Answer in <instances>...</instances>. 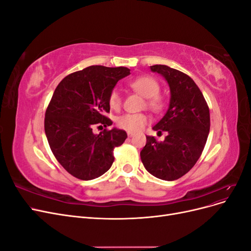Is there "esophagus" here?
Wrapping results in <instances>:
<instances>
[{"label": "esophagus", "instance_id": "1", "mask_svg": "<svg viewBox=\"0 0 251 251\" xmlns=\"http://www.w3.org/2000/svg\"><path fill=\"white\" fill-rule=\"evenodd\" d=\"M127 136H128V137H133V136H134V133L133 132H127Z\"/></svg>", "mask_w": 251, "mask_h": 251}]
</instances>
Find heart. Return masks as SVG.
Returning <instances> with one entry per match:
<instances>
[{
    "mask_svg": "<svg viewBox=\"0 0 251 251\" xmlns=\"http://www.w3.org/2000/svg\"><path fill=\"white\" fill-rule=\"evenodd\" d=\"M130 87L143 96L148 98V107L154 111H160L163 108V101L158 96L160 92L159 82L151 76H140L130 82ZM109 104L111 109L118 110L121 105V96L118 90L114 89L109 96ZM148 123V117L144 114H125L117 118L116 124L118 127L126 132H138L142 130Z\"/></svg>",
    "mask_w": 251,
    "mask_h": 251,
    "instance_id": "1",
    "label": "heart"
}]
</instances>
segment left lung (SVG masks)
<instances>
[{"label":"left lung","mask_w":251,"mask_h":251,"mask_svg":"<svg viewBox=\"0 0 251 251\" xmlns=\"http://www.w3.org/2000/svg\"><path fill=\"white\" fill-rule=\"evenodd\" d=\"M170 87V104L164 116L153 126L158 133L168 132L164 141L147 136L140 151L146 170L161 180L181 178L198 161L206 143L209 127V109L195 81L165 65L151 66Z\"/></svg>","instance_id":"left-lung-1"}]
</instances>
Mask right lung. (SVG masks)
Listing matches in <instances>:
<instances>
[{"label":"right lung","instance_id":"right-lung-1","mask_svg":"<svg viewBox=\"0 0 251 251\" xmlns=\"http://www.w3.org/2000/svg\"><path fill=\"white\" fill-rule=\"evenodd\" d=\"M126 67L90 66L58 83L45 115V133L53 155L63 168L80 180H92L109 171L113 151L127 137L113 127L94 134V126L112 121L109 96L118 80L130 75Z\"/></svg>","mask_w":251,"mask_h":251}]
</instances>
